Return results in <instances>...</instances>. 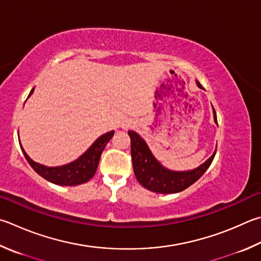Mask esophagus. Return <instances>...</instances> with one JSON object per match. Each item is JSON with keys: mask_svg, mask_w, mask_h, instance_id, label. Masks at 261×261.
Masks as SVG:
<instances>
[{"mask_svg": "<svg viewBox=\"0 0 261 261\" xmlns=\"http://www.w3.org/2000/svg\"><path fill=\"white\" fill-rule=\"evenodd\" d=\"M132 125H134V123H132L131 121H124L122 123V127H123V129H125V130L130 129Z\"/></svg>", "mask_w": 261, "mask_h": 261, "instance_id": "1", "label": "esophagus"}]
</instances>
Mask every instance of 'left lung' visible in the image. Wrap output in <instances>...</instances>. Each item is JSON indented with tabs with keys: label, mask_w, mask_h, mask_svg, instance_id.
I'll return each mask as SVG.
<instances>
[{
	"label": "left lung",
	"mask_w": 261,
	"mask_h": 261,
	"mask_svg": "<svg viewBox=\"0 0 261 261\" xmlns=\"http://www.w3.org/2000/svg\"><path fill=\"white\" fill-rule=\"evenodd\" d=\"M197 85L198 88H202L200 82H197ZM213 117L215 122L218 123L215 110ZM127 134L131 138V158L135 176L145 188L154 193L171 194L185 191L204 174L216 155L213 153L209 160L191 171H170L156 161L148 146L139 135L134 131H129Z\"/></svg>",
	"instance_id": "1"
}]
</instances>
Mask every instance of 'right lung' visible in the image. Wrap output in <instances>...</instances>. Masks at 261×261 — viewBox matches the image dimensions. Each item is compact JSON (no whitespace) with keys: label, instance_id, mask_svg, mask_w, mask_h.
I'll return each instance as SVG.
<instances>
[{"label":"right lung","instance_id":"add662e5","mask_svg":"<svg viewBox=\"0 0 261 261\" xmlns=\"http://www.w3.org/2000/svg\"><path fill=\"white\" fill-rule=\"evenodd\" d=\"M33 91H34V89H32L30 96ZM113 136H114V131L107 132V134L99 137L81 158H79L72 163L61 165V167L49 168L36 163L28 158L22 147L21 150L25 155L27 162L42 178H44L52 184L60 185V186H76V185L89 181L94 176L102 150L105 149L106 145L112 139Z\"/></svg>","mask_w":261,"mask_h":261}]
</instances>
